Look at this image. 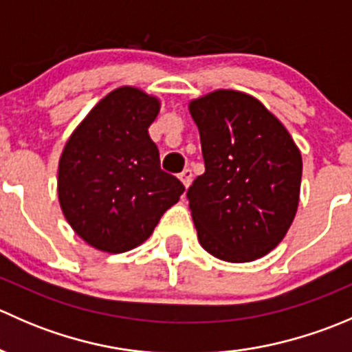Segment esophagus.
Segmentation results:
<instances>
[{"label":"esophagus","instance_id":"obj_1","mask_svg":"<svg viewBox=\"0 0 352 352\" xmlns=\"http://www.w3.org/2000/svg\"><path fill=\"white\" fill-rule=\"evenodd\" d=\"M179 179L182 180L184 186L189 187V186H190V182H192V170H190V168H186V170H184L182 173H180Z\"/></svg>","mask_w":352,"mask_h":352}]
</instances>
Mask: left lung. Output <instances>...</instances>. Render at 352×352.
<instances>
[{"instance_id":"8db88e82","label":"left lung","mask_w":352,"mask_h":352,"mask_svg":"<svg viewBox=\"0 0 352 352\" xmlns=\"http://www.w3.org/2000/svg\"><path fill=\"white\" fill-rule=\"evenodd\" d=\"M206 172L187 190L199 243L226 262H252L278 247L300 201L301 155L257 98L216 90L189 104Z\"/></svg>"}]
</instances>
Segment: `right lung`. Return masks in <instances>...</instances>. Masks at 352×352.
Here are the masks:
<instances>
[{
  "mask_svg": "<svg viewBox=\"0 0 352 352\" xmlns=\"http://www.w3.org/2000/svg\"><path fill=\"white\" fill-rule=\"evenodd\" d=\"M158 112V98L120 87L88 112L63 150V214L98 250L122 254L143 243L186 190L160 168L158 148L148 134Z\"/></svg>",
  "mask_w": 352,
  "mask_h": 352,
  "instance_id": "right-lung-1",
  "label": "right lung"
}]
</instances>
